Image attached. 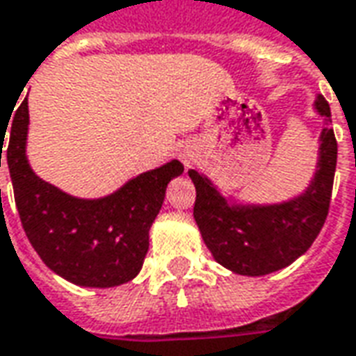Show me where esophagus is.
<instances>
[{
	"instance_id": "34e87169",
	"label": "esophagus",
	"mask_w": 356,
	"mask_h": 356,
	"mask_svg": "<svg viewBox=\"0 0 356 356\" xmlns=\"http://www.w3.org/2000/svg\"><path fill=\"white\" fill-rule=\"evenodd\" d=\"M177 156L185 165H188L193 161V158H195V150H193V146H179Z\"/></svg>"
}]
</instances>
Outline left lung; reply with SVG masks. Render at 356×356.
Masks as SVG:
<instances>
[{
	"mask_svg": "<svg viewBox=\"0 0 356 356\" xmlns=\"http://www.w3.org/2000/svg\"><path fill=\"white\" fill-rule=\"evenodd\" d=\"M312 108L325 121L318 136V160L308 185L280 202H252L225 195L208 175L188 170L196 188L195 221L213 260L229 272L258 277L293 264L324 225L334 186L337 143L330 104L322 94Z\"/></svg>",
	"mask_w": 356,
	"mask_h": 356,
	"instance_id": "1",
	"label": "left lung"
}]
</instances>
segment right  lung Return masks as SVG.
Segmentation results:
<instances>
[{
    "instance_id": "obj_1",
    "label": "right lung",
    "mask_w": 356,
    "mask_h": 356,
    "mask_svg": "<svg viewBox=\"0 0 356 356\" xmlns=\"http://www.w3.org/2000/svg\"><path fill=\"white\" fill-rule=\"evenodd\" d=\"M13 115L11 123L7 121L11 125L7 168L22 227L42 262L81 287L108 289L135 280L143 270L148 231L160 213L165 188L183 173V163L170 160L129 179L106 196H73L40 179L31 168L26 98Z\"/></svg>"
}]
</instances>
